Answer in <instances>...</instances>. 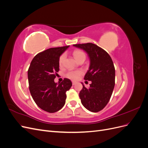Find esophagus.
<instances>
[{
  "label": "esophagus",
  "instance_id": "1",
  "mask_svg": "<svg viewBox=\"0 0 148 148\" xmlns=\"http://www.w3.org/2000/svg\"><path fill=\"white\" fill-rule=\"evenodd\" d=\"M76 84V82H72V84L73 85H75Z\"/></svg>",
  "mask_w": 148,
  "mask_h": 148
}]
</instances>
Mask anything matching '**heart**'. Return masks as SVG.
I'll list each match as a JSON object with an SVG mask.
<instances>
[{"instance_id": "obj_1", "label": "heart", "mask_w": 148, "mask_h": 148, "mask_svg": "<svg viewBox=\"0 0 148 148\" xmlns=\"http://www.w3.org/2000/svg\"><path fill=\"white\" fill-rule=\"evenodd\" d=\"M73 54L74 57L75 58V59L77 60H78L81 59H85V58H86V54H85V53L81 50H76L73 51ZM65 57H66V56L65 53H62V54L60 56L59 60V64L60 66H62L63 65L64 60L65 59ZM82 73L83 72L81 70H72V71H69V72L66 73V76L68 78L76 80L79 77V76L82 74Z\"/></svg>"}]
</instances>
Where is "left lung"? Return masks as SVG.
Here are the masks:
<instances>
[{"label":"left lung","mask_w":148,"mask_h":148,"mask_svg":"<svg viewBox=\"0 0 148 148\" xmlns=\"http://www.w3.org/2000/svg\"><path fill=\"white\" fill-rule=\"evenodd\" d=\"M86 52L90 66L84 79L91 81L90 87L83 88L79 96L85 108L92 112L102 110L109 102L115 86V67L110 56L92 43L74 44Z\"/></svg>","instance_id":"1"}]
</instances>
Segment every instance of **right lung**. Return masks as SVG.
<instances>
[{
  "mask_svg": "<svg viewBox=\"0 0 148 148\" xmlns=\"http://www.w3.org/2000/svg\"><path fill=\"white\" fill-rule=\"evenodd\" d=\"M69 46L53 47L40 52L31 61L28 71L29 91L36 104L44 111L54 113L64 107L66 92L72 86L68 78L54 82L59 71L60 55Z\"/></svg>",
  "mask_w": 148,
  "mask_h": 148,
  "instance_id": "right-lung-1",
  "label": "right lung"
}]
</instances>
